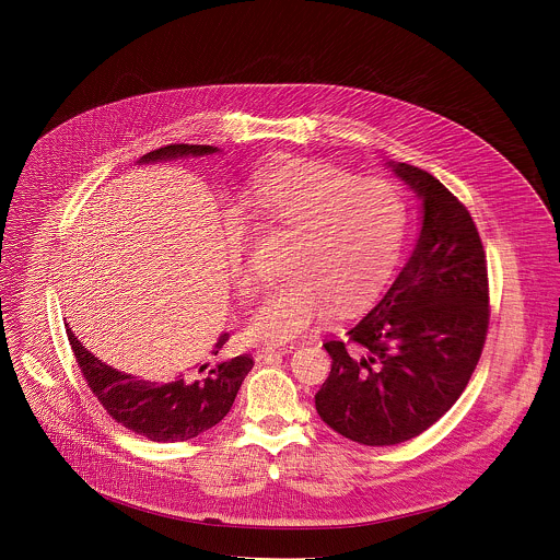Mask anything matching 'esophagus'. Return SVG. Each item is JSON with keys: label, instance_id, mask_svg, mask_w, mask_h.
<instances>
[{"label": "esophagus", "instance_id": "obj_1", "mask_svg": "<svg viewBox=\"0 0 560 560\" xmlns=\"http://www.w3.org/2000/svg\"><path fill=\"white\" fill-rule=\"evenodd\" d=\"M295 347L293 345H269V347H262L256 351V358L258 360H271L276 355H284V353H291Z\"/></svg>", "mask_w": 560, "mask_h": 560}]
</instances>
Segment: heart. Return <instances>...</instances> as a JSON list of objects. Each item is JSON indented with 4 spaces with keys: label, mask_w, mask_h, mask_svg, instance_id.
I'll use <instances>...</instances> for the list:
<instances>
[{
    "label": "heart",
    "mask_w": 560,
    "mask_h": 560,
    "mask_svg": "<svg viewBox=\"0 0 560 560\" xmlns=\"http://www.w3.org/2000/svg\"><path fill=\"white\" fill-rule=\"evenodd\" d=\"M237 215L256 226H278L287 245V278L252 313L247 331L258 340H291L327 315L362 306L388 276L399 249L405 209L384 180L311 160L271 161L245 183ZM226 254L243 291L256 284L245 229L226 220Z\"/></svg>",
    "instance_id": "obj_1"
}]
</instances>
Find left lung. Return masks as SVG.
<instances>
[{
    "mask_svg": "<svg viewBox=\"0 0 560 560\" xmlns=\"http://www.w3.org/2000/svg\"><path fill=\"white\" fill-rule=\"evenodd\" d=\"M422 200V231L380 304L323 342L331 371L315 405L336 433L364 446L407 442L466 390L487 338L489 280L477 224L433 174L393 163Z\"/></svg>",
    "mask_w": 560,
    "mask_h": 560,
    "instance_id": "left-lung-1",
    "label": "left lung"
}]
</instances>
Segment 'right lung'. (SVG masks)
I'll return each instance as SVG.
<instances>
[{"mask_svg":"<svg viewBox=\"0 0 560 560\" xmlns=\"http://www.w3.org/2000/svg\"><path fill=\"white\" fill-rule=\"evenodd\" d=\"M215 151L207 144H167L147 153L140 163L200 158ZM67 336L92 395L118 424L151 442H185L215 427L231 411L245 375L254 366L247 353L220 360V351L229 340V334H222L211 351L213 364L198 366L194 375H178L174 382L158 384L103 364L81 347L71 329H67Z\"/></svg>","mask_w":560,"mask_h":560,"instance_id":"obj_1","label":"right lung"}]
</instances>
